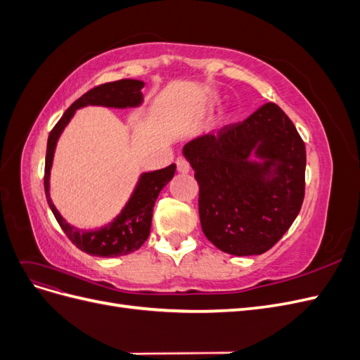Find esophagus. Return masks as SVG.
Listing matches in <instances>:
<instances>
[{"label": "esophagus", "instance_id": "obj_1", "mask_svg": "<svg viewBox=\"0 0 360 360\" xmlns=\"http://www.w3.org/2000/svg\"><path fill=\"white\" fill-rule=\"evenodd\" d=\"M176 163H177V171H179L180 174H188V172L191 171V167H189V163H188L186 159L179 158V159L176 160Z\"/></svg>", "mask_w": 360, "mask_h": 360}]
</instances>
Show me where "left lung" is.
<instances>
[{"label":"left lung","instance_id":"obj_1","mask_svg":"<svg viewBox=\"0 0 360 360\" xmlns=\"http://www.w3.org/2000/svg\"><path fill=\"white\" fill-rule=\"evenodd\" d=\"M183 156L200 184L202 231L222 252L264 254L297 217L307 150L278 105L266 103L243 123L191 139Z\"/></svg>","mask_w":360,"mask_h":360}]
</instances>
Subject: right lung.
<instances>
[{"mask_svg": "<svg viewBox=\"0 0 360 360\" xmlns=\"http://www.w3.org/2000/svg\"><path fill=\"white\" fill-rule=\"evenodd\" d=\"M146 82L138 79H120L96 86V89L85 93L78 101L73 102L69 110L63 114L60 122L51 130L46 147V162H45V193L49 204V209L56 216L61 230L66 233L70 242L85 254L94 257H120L135 252L136 249L144 245L148 238L151 217H153V207L160 191L167 186L174 177L176 165H169L163 169L143 172L139 176L134 192L124 207L114 219L96 230H82L69 224L61 213L57 210L51 200L49 180L51 168L56 153L57 143L63 130L70 123L75 112L85 106H106V108H138L143 105L144 97L141 90L144 89Z\"/></svg>", "mask_w": 360, "mask_h": 360, "instance_id": "right-lung-1", "label": "right lung"}]
</instances>
